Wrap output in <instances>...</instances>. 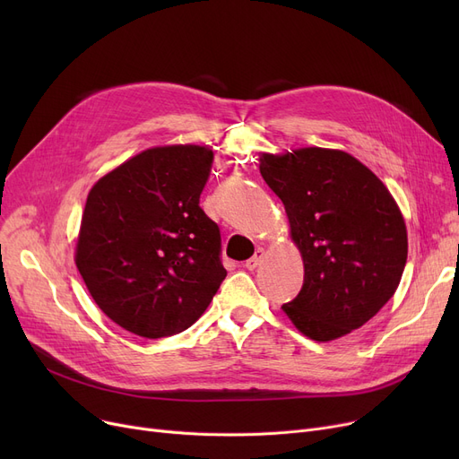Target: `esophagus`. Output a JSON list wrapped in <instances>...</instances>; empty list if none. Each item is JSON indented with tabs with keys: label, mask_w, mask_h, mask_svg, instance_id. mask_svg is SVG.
<instances>
[{
	"label": "esophagus",
	"mask_w": 459,
	"mask_h": 459,
	"mask_svg": "<svg viewBox=\"0 0 459 459\" xmlns=\"http://www.w3.org/2000/svg\"><path fill=\"white\" fill-rule=\"evenodd\" d=\"M264 255H266V253H264V249H256V253L246 262V268L247 270H256L260 264L264 262Z\"/></svg>",
	"instance_id": "1"
}]
</instances>
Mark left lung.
<instances>
[{
  "label": "left lung",
  "instance_id": "8db88e82",
  "mask_svg": "<svg viewBox=\"0 0 459 459\" xmlns=\"http://www.w3.org/2000/svg\"><path fill=\"white\" fill-rule=\"evenodd\" d=\"M258 161L284 204L305 270L301 292L281 308L308 339H341L374 318L402 281L407 229L400 206L344 151L260 152Z\"/></svg>",
  "mask_w": 459,
  "mask_h": 459
}]
</instances>
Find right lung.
<instances>
[{
    "instance_id": "1",
    "label": "right lung",
    "mask_w": 459,
    "mask_h": 459,
    "mask_svg": "<svg viewBox=\"0 0 459 459\" xmlns=\"http://www.w3.org/2000/svg\"><path fill=\"white\" fill-rule=\"evenodd\" d=\"M212 160L206 144H161L87 195L76 266L104 315L144 339L195 324L227 277L220 229L199 206Z\"/></svg>"
}]
</instances>
